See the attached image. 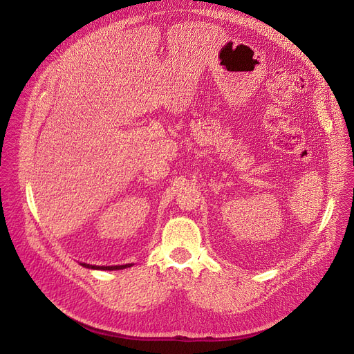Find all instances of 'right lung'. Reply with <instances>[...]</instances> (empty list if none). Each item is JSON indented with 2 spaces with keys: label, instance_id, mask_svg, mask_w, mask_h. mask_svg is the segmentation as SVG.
<instances>
[{
  "label": "right lung",
  "instance_id": "1",
  "mask_svg": "<svg viewBox=\"0 0 354 354\" xmlns=\"http://www.w3.org/2000/svg\"><path fill=\"white\" fill-rule=\"evenodd\" d=\"M84 268H88V269H96V270H120V269H126V268H130L133 266L131 263H127V265H119V266H95V265H86V263H81Z\"/></svg>",
  "mask_w": 354,
  "mask_h": 354
}]
</instances>
